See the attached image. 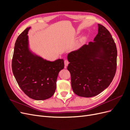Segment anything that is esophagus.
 <instances>
[{
    "instance_id": "esophagus-1",
    "label": "esophagus",
    "mask_w": 130,
    "mask_h": 130,
    "mask_svg": "<svg viewBox=\"0 0 130 130\" xmlns=\"http://www.w3.org/2000/svg\"><path fill=\"white\" fill-rule=\"evenodd\" d=\"M64 68H66L69 64V61L68 60H64Z\"/></svg>"
}]
</instances>
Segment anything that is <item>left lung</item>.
<instances>
[{
  "instance_id": "8db88e82",
  "label": "left lung",
  "mask_w": 130,
  "mask_h": 130,
  "mask_svg": "<svg viewBox=\"0 0 130 130\" xmlns=\"http://www.w3.org/2000/svg\"><path fill=\"white\" fill-rule=\"evenodd\" d=\"M98 25V33L93 42L67 55L72 88L80 96L98 95L108 87L116 74V45L107 29Z\"/></svg>"
}]
</instances>
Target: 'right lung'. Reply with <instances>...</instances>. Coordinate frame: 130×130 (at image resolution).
<instances>
[{
  "mask_svg": "<svg viewBox=\"0 0 130 130\" xmlns=\"http://www.w3.org/2000/svg\"><path fill=\"white\" fill-rule=\"evenodd\" d=\"M19 35L14 48L12 69L18 85L31 99L43 100L52 97L56 88L59 72L64 68V60L50 61L34 53L30 48L28 32Z\"/></svg>",
  "mask_w": 130,
  "mask_h": 130,
  "instance_id": "add662e5",
  "label": "right lung"
}]
</instances>
